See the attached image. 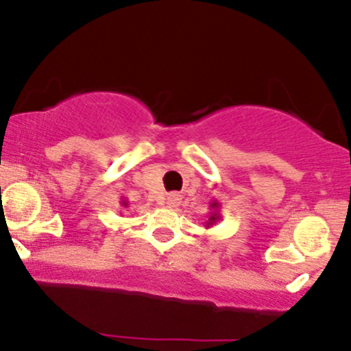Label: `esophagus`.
<instances>
[{
    "instance_id": "esophagus-1",
    "label": "esophagus",
    "mask_w": 351,
    "mask_h": 351,
    "mask_svg": "<svg viewBox=\"0 0 351 351\" xmlns=\"http://www.w3.org/2000/svg\"><path fill=\"white\" fill-rule=\"evenodd\" d=\"M180 203H181V198L178 195H170L167 198V204L170 208H176V206H180Z\"/></svg>"
}]
</instances>
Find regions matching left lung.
Instances as JSON below:
<instances>
[{"label": "left lung", "mask_w": 351, "mask_h": 351, "mask_svg": "<svg viewBox=\"0 0 351 351\" xmlns=\"http://www.w3.org/2000/svg\"><path fill=\"white\" fill-rule=\"evenodd\" d=\"M221 203L217 199H213L211 203H209V215H208V219L204 221V228L209 229L215 226L216 223H219L221 221Z\"/></svg>", "instance_id": "8db88e82"}]
</instances>
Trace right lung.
<instances>
[{"mask_svg":"<svg viewBox=\"0 0 351 351\" xmlns=\"http://www.w3.org/2000/svg\"><path fill=\"white\" fill-rule=\"evenodd\" d=\"M120 206H122V209H127L128 208V201L125 198H120Z\"/></svg>","mask_w":351,"mask_h":351,"instance_id":"right-lung-1","label":"right lung"}]
</instances>
